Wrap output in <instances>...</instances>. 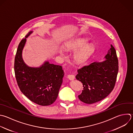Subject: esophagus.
<instances>
[{"instance_id": "1", "label": "esophagus", "mask_w": 133, "mask_h": 133, "mask_svg": "<svg viewBox=\"0 0 133 133\" xmlns=\"http://www.w3.org/2000/svg\"><path fill=\"white\" fill-rule=\"evenodd\" d=\"M68 78L70 79V80H73L75 78V76L74 75L72 74H69L68 75Z\"/></svg>"}]
</instances>
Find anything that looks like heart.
<instances>
[{
  "instance_id": "b5f03b06",
  "label": "heart",
  "mask_w": 133,
  "mask_h": 133,
  "mask_svg": "<svg viewBox=\"0 0 133 133\" xmlns=\"http://www.w3.org/2000/svg\"><path fill=\"white\" fill-rule=\"evenodd\" d=\"M87 42L84 38H78L65 44L66 49L69 51L78 49L73 55L74 61L77 64L85 63L95 51L94 46L91 44H86Z\"/></svg>"
}]
</instances>
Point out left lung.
Returning <instances> with one entry per match:
<instances>
[{
    "label": "left lung",
    "mask_w": 133,
    "mask_h": 133,
    "mask_svg": "<svg viewBox=\"0 0 133 133\" xmlns=\"http://www.w3.org/2000/svg\"><path fill=\"white\" fill-rule=\"evenodd\" d=\"M102 62H94L77 70L76 78L83 85L79 99L87 104L100 101L113 90L118 71L115 48L111 45Z\"/></svg>",
    "instance_id": "left-lung-1"
}]
</instances>
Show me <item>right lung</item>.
I'll list each match as a JSON object with an SVG mask.
<instances>
[{
  "instance_id": "1",
  "label": "right lung",
  "mask_w": 133,
  "mask_h": 133,
  "mask_svg": "<svg viewBox=\"0 0 133 133\" xmlns=\"http://www.w3.org/2000/svg\"><path fill=\"white\" fill-rule=\"evenodd\" d=\"M32 33L29 32L18 46L15 59L16 78L20 90L31 101L40 105H49L57 98L64 73L61 66L48 61L38 68L25 63L22 51L26 38Z\"/></svg>"
}]
</instances>
